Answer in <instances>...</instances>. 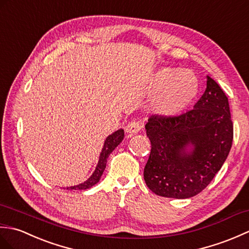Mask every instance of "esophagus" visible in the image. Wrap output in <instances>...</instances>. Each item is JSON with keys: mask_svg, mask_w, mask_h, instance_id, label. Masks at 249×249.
Segmentation results:
<instances>
[{"mask_svg": "<svg viewBox=\"0 0 249 249\" xmlns=\"http://www.w3.org/2000/svg\"><path fill=\"white\" fill-rule=\"evenodd\" d=\"M142 125L140 123H135V121H131L128 124L125 125V132L130 135H134L142 130Z\"/></svg>", "mask_w": 249, "mask_h": 249, "instance_id": "34e87169", "label": "esophagus"}]
</instances>
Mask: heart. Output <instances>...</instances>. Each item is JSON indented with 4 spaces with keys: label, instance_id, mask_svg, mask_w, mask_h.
I'll return each instance as SVG.
<instances>
[{
    "label": "heart",
    "instance_id": "1",
    "mask_svg": "<svg viewBox=\"0 0 249 249\" xmlns=\"http://www.w3.org/2000/svg\"><path fill=\"white\" fill-rule=\"evenodd\" d=\"M148 88L153 93L152 112L162 117H173L194 101L199 91V82L190 70L161 67L151 75Z\"/></svg>",
    "mask_w": 249,
    "mask_h": 249
}]
</instances>
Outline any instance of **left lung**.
<instances>
[{
  "mask_svg": "<svg viewBox=\"0 0 249 249\" xmlns=\"http://www.w3.org/2000/svg\"><path fill=\"white\" fill-rule=\"evenodd\" d=\"M145 128L151 152L143 179L154 194L177 199L206 189L222 168L233 140L228 98L209 75L194 109L174 117L151 116Z\"/></svg>",
  "mask_w": 249,
  "mask_h": 249,
  "instance_id": "1",
  "label": "left lung"
}]
</instances>
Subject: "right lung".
Wrapping results in <instances>:
<instances>
[{
  "instance_id": "add662e5",
  "label": "right lung",
  "mask_w": 249,
  "mask_h": 249,
  "mask_svg": "<svg viewBox=\"0 0 249 249\" xmlns=\"http://www.w3.org/2000/svg\"><path fill=\"white\" fill-rule=\"evenodd\" d=\"M124 136V129H119L116 132H114V133L108 135L107 137V140L104 141V145L101 150L100 157H99L98 164L92 175L86 181L83 182V183L67 187V190H87V189H90V187L95 184H97L98 182L100 181L103 171L107 167L108 156L114 151V149L117 147L121 142H123Z\"/></svg>"
}]
</instances>
